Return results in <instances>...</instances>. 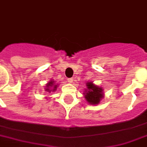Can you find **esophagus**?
Returning <instances> with one entry per match:
<instances>
[{"label":"esophagus","mask_w":147,"mask_h":147,"mask_svg":"<svg viewBox=\"0 0 147 147\" xmlns=\"http://www.w3.org/2000/svg\"><path fill=\"white\" fill-rule=\"evenodd\" d=\"M67 81H68V82H70V83H72V82H74V79L69 78V79H67Z\"/></svg>","instance_id":"esophagus-1"}]
</instances>
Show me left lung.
<instances>
[{
	"instance_id": "8db88e82",
	"label": "left lung",
	"mask_w": 147,
	"mask_h": 147,
	"mask_svg": "<svg viewBox=\"0 0 147 147\" xmlns=\"http://www.w3.org/2000/svg\"><path fill=\"white\" fill-rule=\"evenodd\" d=\"M86 88L84 90V97L88 103L91 105H97L104 97L103 88L96 86L91 81L86 82Z\"/></svg>"
}]
</instances>
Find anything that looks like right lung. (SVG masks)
<instances>
[{
	"label": "right lung",
	"mask_w": 147,
	"mask_h": 147,
	"mask_svg": "<svg viewBox=\"0 0 147 147\" xmlns=\"http://www.w3.org/2000/svg\"><path fill=\"white\" fill-rule=\"evenodd\" d=\"M59 84H56V81H54L53 80H51L50 82H47L45 86V91H47L48 93H51L55 91L57 89Z\"/></svg>",
	"instance_id": "obj_1"
}]
</instances>
